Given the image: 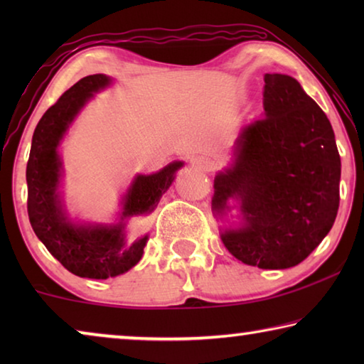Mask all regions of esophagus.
Segmentation results:
<instances>
[{
	"label": "esophagus",
	"mask_w": 364,
	"mask_h": 364,
	"mask_svg": "<svg viewBox=\"0 0 364 364\" xmlns=\"http://www.w3.org/2000/svg\"><path fill=\"white\" fill-rule=\"evenodd\" d=\"M191 165H193L196 170H200V171H212L213 170V162L205 156L193 157V160H191Z\"/></svg>",
	"instance_id": "34e87169"
}]
</instances>
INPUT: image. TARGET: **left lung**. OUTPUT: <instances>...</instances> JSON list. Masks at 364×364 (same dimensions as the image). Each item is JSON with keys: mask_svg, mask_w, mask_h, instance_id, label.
Listing matches in <instances>:
<instances>
[{"mask_svg": "<svg viewBox=\"0 0 364 364\" xmlns=\"http://www.w3.org/2000/svg\"><path fill=\"white\" fill-rule=\"evenodd\" d=\"M264 117L242 128L234 162L215 178L213 210L241 200L245 226L221 241L245 264L284 269L304 262L334 225L341 156L321 107L297 80L267 73Z\"/></svg>", "mask_w": 364, "mask_h": 364, "instance_id": "left-lung-1", "label": "left lung"}]
</instances>
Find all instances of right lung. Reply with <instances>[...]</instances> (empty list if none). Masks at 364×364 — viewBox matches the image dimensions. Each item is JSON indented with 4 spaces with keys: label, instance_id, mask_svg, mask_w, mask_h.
Returning a JSON list of instances; mask_svg holds the SVG:
<instances>
[{
    "label": "right lung",
    "instance_id": "right-lung-1",
    "mask_svg": "<svg viewBox=\"0 0 364 364\" xmlns=\"http://www.w3.org/2000/svg\"><path fill=\"white\" fill-rule=\"evenodd\" d=\"M109 82V77L97 73L67 90L36 125L27 162V212L36 237L65 269L90 279H107L133 268L143 257L147 241L144 236L127 245L122 223L78 228L65 218L60 207L59 141L85 102ZM181 167L183 162H173L159 173L134 178L125 197L123 217L151 213Z\"/></svg>",
    "mask_w": 364,
    "mask_h": 364
}]
</instances>
